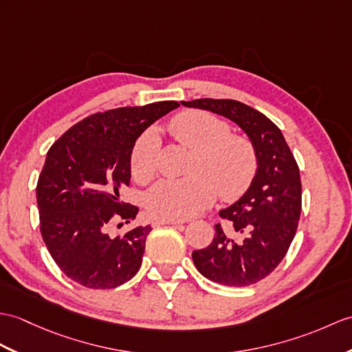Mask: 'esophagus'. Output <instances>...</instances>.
I'll return each instance as SVG.
<instances>
[{"label": "esophagus", "instance_id": "1", "mask_svg": "<svg viewBox=\"0 0 352 352\" xmlns=\"http://www.w3.org/2000/svg\"><path fill=\"white\" fill-rule=\"evenodd\" d=\"M162 225H183L182 220H170V219H156L154 220V226Z\"/></svg>", "mask_w": 352, "mask_h": 352}]
</instances>
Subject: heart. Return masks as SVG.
I'll return each instance as SVG.
<instances>
[{
	"instance_id": "heart-1",
	"label": "heart",
	"mask_w": 352,
	"mask_h": 352,
	"mask_svg": "<svg viewBox=\"0 0 352 352\" xmlns=\"http://www.w3.org/2000/svg\"><path fill=\"white\" fill-rule=\"evenodd\" d=\"M168 130L178 144L193 151L190 177L162 179L145 196V208L154 217L184 220L213 204L219 193L235 201L246 193L258 169V154L250 139L230 132L214 113L199 109L179 112ZM159 136L154 130L138 139L130 154V170L136 182H150L157 169Z\"/></svg>"
}]
</instances>
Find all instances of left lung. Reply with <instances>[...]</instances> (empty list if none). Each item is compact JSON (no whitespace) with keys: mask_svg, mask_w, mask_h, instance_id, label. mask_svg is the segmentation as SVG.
Instances as JSON below:
<instances>
[{"mask_svg":"<svg viewBox=\"0 0 352 352\" xmlns=\"http://www.w3.org/2000/svg\"><path fill=\"white\" fill-rule=\"evenodd\" d=\"M236 122L258 154L256 175L249 190L219 213L210 246L193 250L198 272L226 287H249L282 263L297 232L301 213L300 169L285 138L264 113L239 100L198 99L182 102Z\"/></svg>","mask_w":352,"mask_h":352,"instance_id":"1","label":"left lung"}]
</instances>
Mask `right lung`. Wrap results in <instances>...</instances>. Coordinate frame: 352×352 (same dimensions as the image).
<instances>
[{
  "mask_svg": "<svg viewBox=\"0 0 352 352\" xmlns=\"http://www.w3.org/2000/svg\"><path fill=\"white\" fill-rule=\"evenodd\" d=\"M174 100L96 112L72 126L47 151L37 182L40 232L54 261L73 282L112 289L138 273L150 226L122 236L108 234L118 220L129 223L139 208L120 201L130 183V154L144 130Z\"/></svg>",
  "mask_w": 352,
  "mask_h": 352,
  "instance_id": "obj_1",
  "label": "right lung"
}]
</instances>
